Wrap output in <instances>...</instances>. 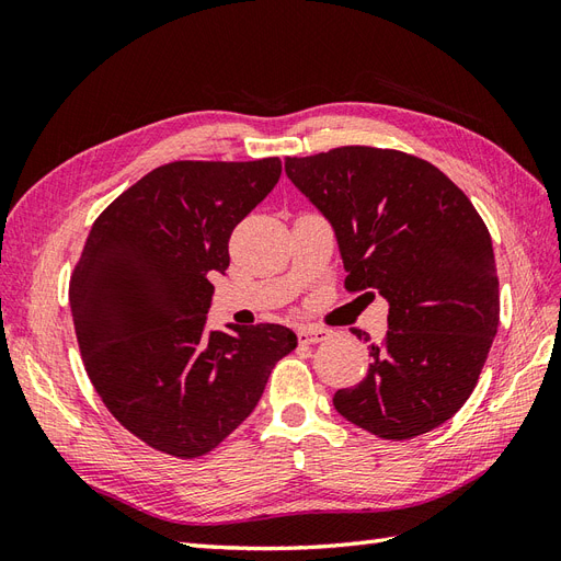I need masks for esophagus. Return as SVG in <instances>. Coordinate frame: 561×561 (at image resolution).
<instances>
[{"mask_svg": "<svg viewBox=\"0 0 561 561\" xmlns=\"http://www.w3.org/2000/svg\"><path fill=\"white\" fill-rule=\"evenodd\" d=\"M297 336H299V342L301 344H320V342H325V339L330 336V330H325V328H301L299 332H297Z\"/></svg>", "mask_w": 561, "mask_h": 561, "instance_id": "obj_1", "label": "esophagus"}]
</instances>
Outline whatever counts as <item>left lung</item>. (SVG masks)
<instances>
[{"mask_svg": "<svg viewBox=\"0 0 561 561\" xmlns=\"http://www.w3.org/2000/svg\"><path fill=\"white\" fill-rule=\"evenodd\" d=\"M285 173L332 225L346 290L388 301V332L369 344L367 377L336 390L334 410L393 443L443 426L470 398L499 330L482 217L439 168L398 149L287 157Z\"/></svg>", "mask_w": 561, "mask_h": 561, "instance_id": "8db88e82", "label": "left lung"}]
</instances>
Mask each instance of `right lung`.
Instances as JSON below:
<instances>
[{
  "instance_id": "1",
  "label": "right lung",
  "mask_w": 561,
  "mask_h": 561,
  "mask_svg": "<svg viewBox=\"0 0 561 561\" xmlns=\"http://www.w3.org/2000/svg\"><path fill=\"white\" fill-rule=\"evenodd\" d=\"M280 159L173 161L112 201L70 278L83 367L126 431L178 458L213 451L250 416L297 334L274 322L206 330L208 274L266 198Z\"/></svg>"
}]
</instances>
